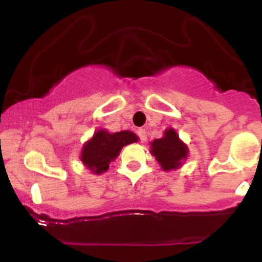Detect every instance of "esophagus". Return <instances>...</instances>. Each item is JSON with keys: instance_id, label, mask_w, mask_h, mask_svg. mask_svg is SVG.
Listing matches in <instances>:
<instances>
[{"instance_id": "34e87169", "label": "esophagus", "mask_w": 262, "mask_h": 262, "mask_svg": "<svg viewBox=\"0 0 262 262\" xmlns=\"http://www.w3.org/2000/svg\"><path fill=\"white\" fill-rule=\"evenodd\" d=\"M137 134H138V137H139V139H141L142 143L147 142V132H146V129H138Z\"/></svg>"}]
</instances>
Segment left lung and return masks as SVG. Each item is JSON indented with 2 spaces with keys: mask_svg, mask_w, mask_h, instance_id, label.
<instances>
[{
  "mask_svg": "<svg viewBox=\"0 0 262 262\" xmlns=\"http://www.w3.org/2000/svg\"><path fill=\"white\" fill-rule=\"evenodd\" d=\"M150 153L163 171L176 170L187 158V146L180 141L175 129H166L163 137L150 142Z\"/></svg>",
  "mask_w": 262,
  "mask_h": 262,
  "instance_id": "obj_1",
  "label": "left lung"
}]
</instances>
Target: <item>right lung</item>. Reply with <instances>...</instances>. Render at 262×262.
<instances>
[{"label":"right lung","mask_w":262,"mask_h":262,"mask_svg":"<svg viewBox=\"0 0 262 262\" xmlns=\"http://www.w3.org/2000/svg\"><path fill=\"white\" fill-rule=\"evenodd\" d=\"M136 142H138V137L133 132L109 133L105 129H100L82 147L81 161L92 173L100 175L106 172L110 162L118 157L121 148Z\"/></svg>","instance_id":"add662e5"}]
</instances>
